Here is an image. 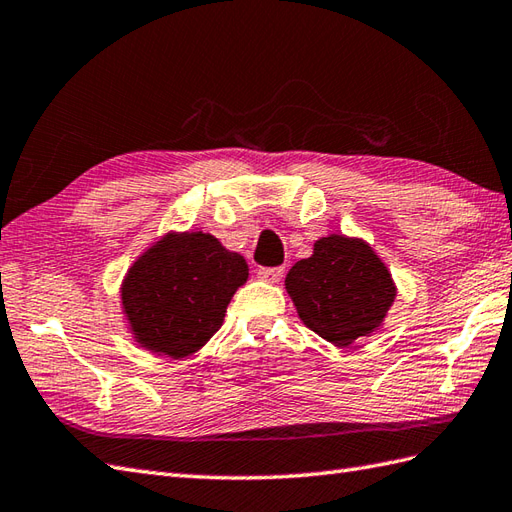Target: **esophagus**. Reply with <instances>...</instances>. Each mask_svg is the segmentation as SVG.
<instances>
[{
    "label": "esophagus",
    "instance_id": "esophagus-1",
    "mask_svg": "<svg viewBox=\"0 0 512 512\" xmlns=\"http://www.w3.org/2000/svg\"><path fill=\"white\" fill-rule=\"evenodd\" d=\"M259 279L261 281H268V283H279L281 281V277H283V268L279 266V268H261L259 272Z\"/></svg>",
    "mask_w": 512,
    "mask_h": 512
}]
</instances>
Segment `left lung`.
I'll list each match as a JSON object with an SVG mask.
<instances>
[{
    "instance_id": "1",
    "label": "left lung",
    "mask_w": 512,
    "mask_h": 512,
    "mask_svg": "<svg viewBox=\"0 0 512 512\" xmlns=\"http://www.w3.org/2000/svg\"><path fill=\"white\" fill-rule=\"evenodd\" d=\"M296 314L320 338L349 347L384 325L397 285L379 255L360 237L331 233L285 277Z\"/></svg>"
}]
</instances>
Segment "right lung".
I'll return each mask as SVG.
<instances>
[{"mask_svg": "<svg viewBox=\"0 0 512 512\" xmlns=\"http://www.w3.org/2000/svg\"><path fill=\"white\" fill-rule=\"evenodd\" d=\"M248 279L240 253L202 231H170L133 261L120 296L139 347L181 360L205 347Z\"/></svg>", "mask_w": 512, "mask_h": 512, "instance_id": "1", "label": "right lung"}]
</instances>
